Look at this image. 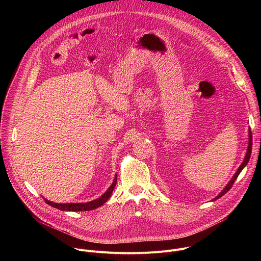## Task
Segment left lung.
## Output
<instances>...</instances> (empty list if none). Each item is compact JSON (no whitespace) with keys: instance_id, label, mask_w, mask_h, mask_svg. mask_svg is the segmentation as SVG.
Instances as JSON below:
<instances>
[{"instance_id":"8db88e82","label":"left lung","mask_w":261,"mask_h":261,"mask_svg":"<svg viewBox=\"0 0 261 261\" xmlns=\"http://www.w3.org/2000/svg\"><path fill=\"white\" fill-rule=\"evenodd\" d=\"M251 152H252V132H251V129L249 128V145H248V150H247V153H246V156H245V159H244V161H243V163L241 164V166L239 167V169L237 170V172L234 173V175H233V177L230 179V181L228 182V185L226 186V187L224 188V190H223L218 196H216L213 200H216V199H218V198H220V197H222L223 195H224L225 193H227L230 189H231V187H232V185H233V182H234V180L238 178V176H239V174L241 173V171L243 170V168L248 164V162H249V159H250V156H251Z\"/></svg>"}]
</instances>
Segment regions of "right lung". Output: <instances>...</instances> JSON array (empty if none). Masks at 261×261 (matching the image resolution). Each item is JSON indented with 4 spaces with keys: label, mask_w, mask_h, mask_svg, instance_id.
Returning a JSON list of instances; mask_svg holds the SVG:
<instances>
[{
    "label": "right lung",
    "mask_w": 261,
    "mask_h": 261,
    "mask_svg": "<svg viewBox=\"0 0 261 261\" xmlns=\"http://www.w3.org/2000/svg\"><path fill=\"white\" fill-rule=\"evenodd\" d=\"M117 185V176L115 177L114 179V182L111 184L110 187L108 188V190L99 198L93 200V201H90V202H86V203H55V202H51L47 199L44 198L45 202L47 204H49L50 206H54L58 210H61V211H67V212H83V211H92V210H95L99 206H101L102 204H104L108 198L110 197L111 193H113L115 187Z\"/></svg>",
    "instance_id": "1"
}]
</instances>
